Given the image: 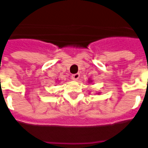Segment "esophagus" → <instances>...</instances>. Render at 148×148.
Instances as JSON below:
<instances>
[{
	"label": "esophagus",
	"mask_w": 148,
	"mask_h": 148,
	"mask_svg": "<svg viewBox=\"0 0 148 148\" xmlns=\"http://www.w3.org/2000/svg\"><path fill=\"white\" fill-rule=\"evenodd\" d=\"M79 77H80L79 73H76V74H73V75H72L71 78H72V79H73V80L77 81L78 79H79Z\"/></svg>",
	"instance_id": "34e87169"
}]
</instances>
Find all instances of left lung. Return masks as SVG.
I'll return each mask as SVG.
<instances>
[{
    "instance_id": "left-lung-1",
    "label": "left lung",
    "mask_w": 148,
    "mask_h": 148,
    "mask_svg": "<svg viewBox=\"0 0 148 148\" xmlns=\"http://www.w3.org/2000/svg\"><path fill=\"white\" fill-rule=\"evenodd\" d=\"M88 82H92V81L91 80H89V81H88ZM100 93V92H99V93Z\"/></svg>"
}]
</instances>
